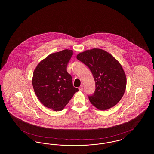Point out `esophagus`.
<instances>
[{"label":"esophagus","instance_id":"34e87169","mask_svg":"<svg viewBox=\"0 0 154 154\" xmlns=\"http://www.w3.org/2000/svg\"><path fill=\"white\" fill-rule=\"evenodd\" d=\"M79 91H82V90H83V85H81L79 88Z\"/></svg>","mask_w":154,"mask_h":154}]
</instances>
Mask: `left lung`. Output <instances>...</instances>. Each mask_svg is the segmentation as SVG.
Instances as JSON below:
<instances>
[{"label":"left lung","instance_id":"left-lung-1","mask_svg":"<svg viewBox=\"0 0 154 154\" xmlns=\"http://www.w3.org/2000/svg\"><path fill=\"white\" fill-rule=\"evenodd\" d=\"M77 58L89 68L95 81L94 92L88 96L91 104L99 110H106L117 104L127 85L120 63L109 53L100 49L80 53Z\"/></svg>","mask_w":154,"mask_h":154}]
</instances>
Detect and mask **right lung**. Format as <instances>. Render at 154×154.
<instances>
[{
  "mask_svg": "<svg viewBox=\"0 0 154 154\" xmlns=\"http://www.w3.org/2000/svg\"><path fill=\"white\" fill-rule=\"evenodd\" d=\"M73 54L65 49L48 55L37 65L32 77V86L37 97L46 107L62 110L79 89L73 86L72 77L67 72Z\"/></svg>",
  "mask_w": 154,
  "mask_h": 154,
  "instance_id": "obj_1",
  "label": "right lung"
}]
</instances>
